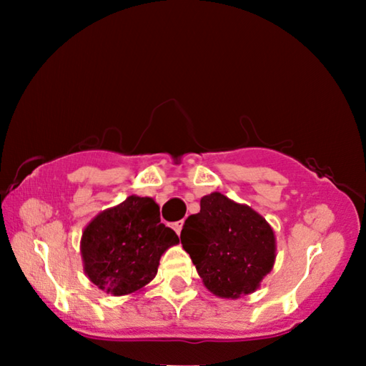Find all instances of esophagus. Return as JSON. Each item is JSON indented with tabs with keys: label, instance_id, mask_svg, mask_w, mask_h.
Segmentation results:
<instances>
[{
	"label": "esophagus",
	"instance_id": "esophagus-1",
	"mask_svg": "<svg viewBox=\"0 0 366 366\" xmlns=\"http://www.w3.org/2000/svg\"><path fill=\"white\" fill-rule=\"evenodd\" d=\"M182 226H184V221H176V222H172V229H174V231L177 232V235L181 234V231H182Z\"/></svg>",
	"mask_w": 366,
	"mask_h": 366
}]
</instances>
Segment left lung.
Returning a JSON list of instances; mask_svg holds the SVG:
<instances>
[{
  "label": "left lung",
  "instance_id": "8db88e82",
  "mask_svg": "<svg viewBox=\"0 0 366 366\" xmlns=\"http://www.w3.org/2000/svg\"><path fill=\"white\" fill-rule=\"evenodd\" d=\"M184 250L205 287L221 299L255 292L272 269L276 237L262 214L213 192L200 200L181 232Z\"/></svg>",
  "mask_w": 366,
  "mask_h": 366
}]
</instances>
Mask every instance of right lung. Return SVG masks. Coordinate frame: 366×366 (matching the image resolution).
<instances>
[{"label":"right lung","instance_id":"1","mask_svg":"<svg viewBox=\"0 0 366 366\" xmlns=\"http://www.w3.org/2000/svg\"><path fill=\"white\" fill-rule=\"evenodd\" d=\"M176 244L177 234L161 222L158 203L131 195L89 222L80 253L85 274L98 289L127 295L157 276L161 255Z\"/></svg>","mask_w":366,"mask_h":366}]
</instances>
